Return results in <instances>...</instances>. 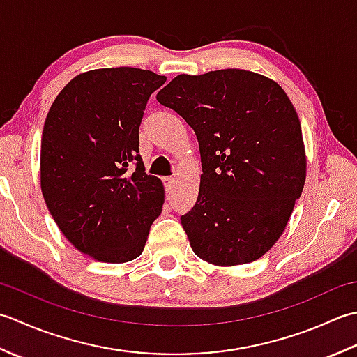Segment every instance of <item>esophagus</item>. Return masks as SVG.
<instances>
[{
	"mask_svg": "<svg viewBox=\"0 0 357 357\" xmlns=\"http://www.w3.org/2000/svg\"><path fill=\"white\" fill-rule=\"evenodd\" d=\"M163 185H165L166 192H171L172 188L176 186V180H174L172 177H165V178H163Z\"/></svg>",
	"mask_w": 357,
	"mask_h": 357,
	"instance_id": "esophagus-1",
	"label": "esophagus"
}]
</instances>
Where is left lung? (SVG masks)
I'll return each instance as SVG.
<instances>
[{"mask_svg":"<svg viewBox=\"0 0 357 357\" xmlns=\"http://www.w3.org/2000/svg\"><path fill=\"white\" fill-rule=\"evenodd\" d=\"M194 129L199 197L181 215L195 256L217 266L260 259L287 228L307 178L301 120L285 91L245 69L181 74L157 93Z\"/></svg>","mask_w":357,"mask_h":357,"instance_id":"1","label":"left lung"}]
</instances>
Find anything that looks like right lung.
Listing matches in <instances>:
<instances>
[{"mask_svg": "<svg viewBox=\"0 0 357 357\" xmlns=\"http://www.w3.org/2000/svg\"><path fill=\"white\" fill-rule=\"evenodd\" d=\"M166 77L137 68L87 70L63 87L43 128L41 192L58 228L87 256L125 264L162 214V180L144 172L138 128Z\"/></svg>", "mask_w": 357, "mask_h": 357, "instance_id": "add662e5", "label": "right lung"}]
</instances>
